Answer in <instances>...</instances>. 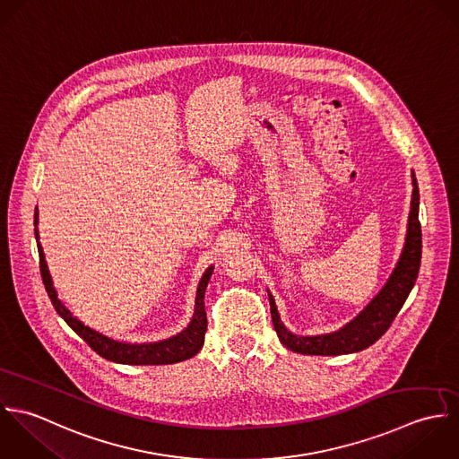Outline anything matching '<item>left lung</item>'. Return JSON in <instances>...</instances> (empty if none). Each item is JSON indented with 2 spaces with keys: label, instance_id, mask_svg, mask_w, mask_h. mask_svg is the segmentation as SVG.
<instances>
[{
  "label": "left lung",
  "instance_id": "left-lung-1",
  "mask_svg": "<svg viewBox=\"0 0 459 459\" xmlns=\"http://www.w3.org/2000/svg\"><path fill=\"white\" fill-rule=\"evenodd\" d=\"M413 178V193H411V211L408 218V232L403 254L394 273L379 290V294L367 305L366 308L344 328L326 335H312L303 337L290 333L283 323L280 321L276 310L275 299L270 296L272 307V319L275 326L276 335L280 342L301 355H323V357H335V355H348L362 351L372 346L392 325L395 316L399 314L401 307L404 305L410 290L415 285V280L420 268V255H422V232L419 221V186L415 174Z\"/></svg>",
  "mask_w": 459,
  "mask_h": 459
}]
</instances>
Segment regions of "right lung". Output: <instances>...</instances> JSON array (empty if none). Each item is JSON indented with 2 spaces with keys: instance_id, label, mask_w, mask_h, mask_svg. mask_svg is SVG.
<instances>
[{
  "instance_id": "1",
  "label": "right lung",
  "mask_w": 459,
  "mask_h": 459,
  "mask_svg": "<svg viewBox=\"0 0 459 459\" xmlns=\"http://www.w3.org/2000/svg\"><path fill=\"white\" fill-rule=\"evenodd\" d=\"M39 223V212L35 209V227ZM35 238H37V248H39V257H40V275L42 281L46 285L48 296L55 307V310L64 317V321L92 348L97 355L109 362L117 364H126V366H167V364H176L183 362L191 357H195L202 346H204V335L207 330V316H205V307H204V294L205 287L209 283V278L212 275V266L205 270L204 276L200 278L198 289H196V299H195V312L191 317V323L187 328L181 333L160 341V342H147V344H129V342H120L115 339H109L99 332L92 330L91 326L83 325L78 317L71 314V310L58 299L56 289L53 287V280L49 275L44 250L39 243V230L35 229Z\"/></svg>"
}]
</instances>
